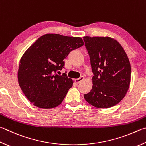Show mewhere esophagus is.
<instances>
[{
  "label": "esophagus",
  "mask_w": 146,
  "mask_h": 146,
  "mask_svg": "<svg viewBox=\"0 0 146 146\" xmlns=\"http://www.w3.org/2000/svg\"><path fill=\"white\" fill-rule=\"evenodd\" d=\"M84 79V77L83 76H80V78H77V79H75V82L76 84H79V83H80V82L83 80Z\"/></svg>",
  "instance_id": "obj_1"
}]
</instances>
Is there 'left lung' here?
Returning <instances> with one entry per match:
<instances>
[{
	"mask_svg": "<svg viewBox=\"0 0 146 146\" xmlns=\"http://www.w3.org/2000/svg\"><path fill=\"white\" fill-rule=\"evenodd\" d=\"M94 74L92 89L84 97L95 107L117 105L125 96L130 84L131 66L125 51L109 37H84Z\"/></svg>",
	"mask_w": 146,
	"mask_h": 146,
	"instance_id": "left-lung-1",
	"label": "left lung"
}]
</instances>
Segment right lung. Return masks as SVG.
<instances>
[{"label": "right lung", "instance_id": "1", "mask_svg": "<svg viewBox=\"0 0 146 146\" xmlns=\"http://www.w3.org/2000/svg\"><path fill=\"white\" fill-rule=\"evenodd\" d=\"M83 45L80 38L46 34L29 48L20 60L18 79L34 105L52 108L62 103L73 82L66 73H56L64 68V59L70 52Z\"/></svg>", "mask_w": 146, "mask_h": 146}]
</instances>
